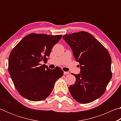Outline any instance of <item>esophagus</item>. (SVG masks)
I'll return each instance as SVG.
<instances>
[{
  "instance_id": "34e87169",
  "label": "esophagus",
  "mask_w": 121,
  "mask_h": 121,
  "mask_svg": "<svg viewBox=\"0 0 121 121\" xmlns=\"http://www.w3.org/2000/svg\"><path fill=\"white\" fill-rule=\"evenodd\" d=\"M63 73H64V75H68L69 73V72H67V71H64Z\"/></svg>"
}]
</instances>
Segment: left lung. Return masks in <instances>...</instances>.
Segmentation results:
<instances>
[{"mask_svg":"<svg viewBox=\"0 0 121 121\" xmlns=\"http://www.w3.org/2000/svg\"><path fill=\"white\" fill-rule=\"evenodd\" d=\"M63 39L79 63L81 73L73 74L76 83L69 87L76 101L87 104L98 99L106 91L112 78L111 57L105 47L89 32L65 35Z\"/></svg>","mask_w":121,"mask_h":121,"instance_id":"1","label":"left lung"}]
</instances>
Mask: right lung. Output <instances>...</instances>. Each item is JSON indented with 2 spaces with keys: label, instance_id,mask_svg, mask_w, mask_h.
Returning a JSON list of instances; mask_svg holds the SVG:
<instances>
[{
  "label": "right lung",
  "instance_id": "obj_1",
  "mask_svg": "<svg viewBox=\"0 0 121 121\" xmlns=\"http://www.w3.org/2000/svg\"><path fill=\"white\" fill-rule=\"evenodd\" d=\"M60 35L30 34L12 50L9 71L20 95L33 101L45 99L52 92L57 79L63 71L59 67L50 69L40 64L48 60L53 47L62 37Z\"/></svg>",
  "mask_w": 121,
  "mask_h": 121
}]
</instances>
